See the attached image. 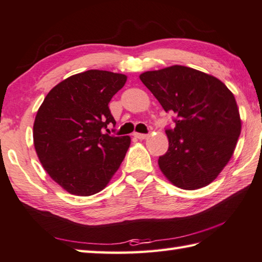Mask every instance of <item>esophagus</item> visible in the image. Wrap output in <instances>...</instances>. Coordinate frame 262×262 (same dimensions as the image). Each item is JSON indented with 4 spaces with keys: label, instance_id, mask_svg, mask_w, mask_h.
<instances>
[{
    "label": "esophagus",
    "instance_id": "esophagus-1",
    "mask_svg": "<svg viewBox=\"0 0 262 262\" xmlns=\"http://www.w3.org/2000/svg\"><path fill=\"white\" fill-rule=\"evenodd\" d=\"M134 136L137 137V139H140V140H144V139H147L149 135L148 134H141V133H135Z\"/></svg>",
    "mask_w": 262,
    "mask_h": 262
}]
</instances>
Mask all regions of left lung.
Instances as JSON below:
<instances>
[{"label":"left lung","mask_w":262,"mask_h":262,"mask_svg":"<svg viewBox=\"0 0 262 262\" xmlns=\"http://www.w3.org/2000/svg\"><path fill=\"white\" fill-rule=\"evenodd\" d=\"M165 112L176 114L166 128L168 149L158 165L183 189L209 185L227 165L241 135L236 99L224 83L196 69L172 66L140 75Z\"/></svg>","instance_id":"8db88e82"}]
</instances>
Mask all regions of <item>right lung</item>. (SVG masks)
Masks as SVG:
<instances>
[{"mask_svg": "<svg viewBox=\"0 0 262 262\" xmlns=\"http://www.w3.org/2000/svg\"><path fill=\"white\" fill-rule=\"evenodd\" d=\"M127 76L106 70L73 75L48 92L33 125L34 148L51 178L68 193L89 196L120 167L129 136L110 135L108 103Z\"/></svg>", "mask_w": 262, "mask_h": 262, "instance_id": "obj_1", "label": "right lung"}]
</instances>
